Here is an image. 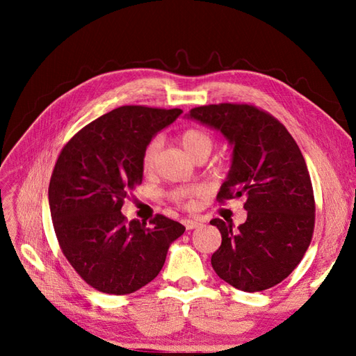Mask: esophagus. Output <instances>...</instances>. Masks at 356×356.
<instances>
[{
	"label": "esophagus",
	"mask_w": 356,
	"mask_h": 356,
	"mask_svg": "<svg viewBox=\"0 0 356 356\" xmlns=\"http://www.w3.org/2000/svg\"><path fill=\"white\" fill-rule=\"evenodd\" d=\"M182 222H184V225H186V229H187V230L197 229L199 225H202V221H200V220H197V218H187V220H184Z\"/></svg>",
	"instance_id": "34e87169"
}]
</instances>
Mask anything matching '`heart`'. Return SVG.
Returning a JSON list of instances; mask_svg holds the SVG:
<instances>
[{
  "label": "heart",
  "instance_id": "b5f03b06",
  "mask_svg": "<svg viewBox=\"0 0 356 356\" xmlns=\"http://www.w3.org/2000/svg\"><path fill=\"white\" fill-rule=\"evenodd\" d=\"M179 143L195 160H199L203 157L207 159L213 148L212 135L208 134L207 131H203V129H197V127H190V129H186L184 132H181ZM157 152H159L157 139L149 141L143 149L141 169L145 175L152 174L153 172ZM200 193H202L200 187H179L172 191V199L179 203H184L187 207H191V204L195 203V197H197Z\"/></svg>",
  "mask_w": 356,
  "mask_h": 356
}]
</instances>
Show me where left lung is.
<instances>
[{"instance_id":"left-lung-1","label":"left lung","mask_w":356,"mask_h":356,"mask_svg":"<svg viewBox=\"0 0 356 356\" xmlns=\"http://www.w3.org/2000/svg\"><path fill=\"white\" fill-rule=\"evenodd\" d=\"M187 117L220 131L233 145L217 199L245 197L248 211L238 229L211 220L222 238L211 258L215 273L246 293L277 285L301 261L315 227L314 188L297 143L277 118L254 105H203Z\"/></svg>"}]
</instances>
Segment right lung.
Segmentation results:
<instances>
[{
	"instance_id": "add662e5",
	"label": "right lung",
	"mask_w": 356,
	"mask_h": 356,
	"mask_svg": "<svg viewBox=\"0 0 356 356\" xmlns=\"http://www.w3.org/2000/svg\"><path fill=\"white\" fill-rule=\"evenodd\" d=\"M182 111L124 105L75 134L56 160L49 204L63 255L84 282L105 294L124 296L159 275L170 243L186 232L157 213L127 221L124 199L143 182L141 154Z\"/></svg>"
}]
</instances>
